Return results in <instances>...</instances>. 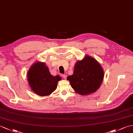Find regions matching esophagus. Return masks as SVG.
I'll list each match as a JSON object with an SVG mask.
<instances>
[{
  "mask_svg": "<svg viewBox=\"0 0 133 133\" xmlns=\"http://www.w3.org/2000/svg\"><path fill=\"white\" fill-rule=\"evenodd\" d=\"M62 78L64 79H66L67 78V75H65V74H62Z\"/></svg>",
  "mask_w": 133,
  "mask_h": 133,
  "instance_id": "34e87169",
  "label": "esophagus"
}]
</instances>
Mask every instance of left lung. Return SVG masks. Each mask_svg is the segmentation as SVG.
<instances>
[{"label":"left lung","mask_w":133,"mask_h":133,"mask_svg":"<svg viewBox=\"0 0 133 133\" xmlns=\"http://www.w3.org/2000/svg\"><path fill=\"white\" fill-rule=\"evenodd\" d=\"M104 72L98 62L88 55L75 63L72 75L67 76L70 85L81 95L94 93L100 88Z\"/></svg>","instance_id":"1"}]
</instances>
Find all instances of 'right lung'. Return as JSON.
Returning <instances> with one entry per match:
<instances>
[{
  "label": "right lung",
  "instance_id": "obj_1",
  "mask_svg": "<svg viewBox=\"0 0 133 133\" xmlns=\"http://www.w3.org/2000/svg\"><path fill=\"white\" fill-rule=\"evenodd\" d=\"M27 76L32 91L41 96L50 95L56 89L58 82L61 79L59 75H51L45 63L39 62H37L30 67Z\"/></svg>",
  "mask_w": 133,
  "mask_h": 133
}]
</instances>
